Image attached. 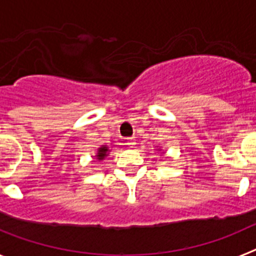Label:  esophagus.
Wrapping results in <instances>:
<instances>
[{"mask_svg":"<svg viewBox=\"0 0 256 256\" xmlns=\"http://www.w3.org/2000/svg\"><path fill=\"white\" fill-rule=\"evenodd\" d=\"M126 146H128V148H134V146H136V140H134V138H128V140H126Z\"/></svg>","mask_w":256,"mask_h":256,"instance_id":"esophagus-1","label":"esophagus"}]
</instances>
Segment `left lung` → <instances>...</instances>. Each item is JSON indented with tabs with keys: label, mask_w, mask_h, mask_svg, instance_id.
<instances>
[{
	"label": "left lung",
	"mask_w": 256,
	"mask_h": 256,
	"mask_svg": "<svg viewBox=\"0 0 256 256\" xmlns=\"http://www.w3.org/2000/svg\"><path fill=\"white\" fill-rule=\"evenodd\" d=\"M156 150H159V151H162V148H156Z\"/></svg>",
	"instance_id": "1"
}]
</instances>
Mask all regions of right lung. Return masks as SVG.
<instances>
[{
  "label": "right lung",
  "instance_id": "1",
  "mask_svg": "<svg viewBox=\"0 0 256 256\" xmlns=\"http://www.w3.org/2000/svg\"><path fill=\"white\" fill-rule=\"evenodd\" d=\"M108 154H110V150H108V148L106 146V144H102L101 148H97V152H96V155H94V158H96L97 162H102V160L105 159Z\"/></svg>",
  "mask_w": 256,
  "mask_h": 256
}]
</instances>
